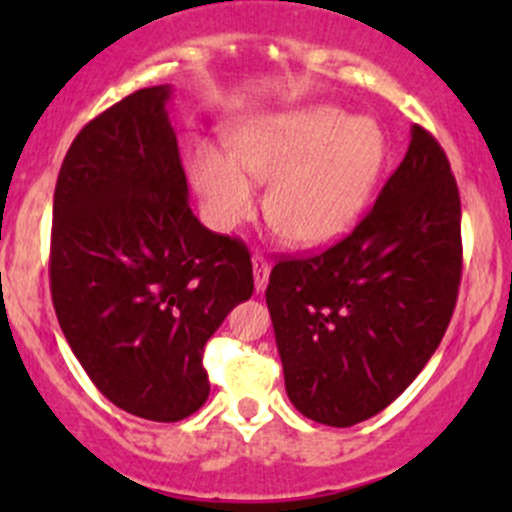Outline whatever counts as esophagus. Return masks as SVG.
Wrapping results in <instances>:
<instances>
[{
  "mask_svg": "<svg viewBox=\"0 0 512 512\" xmlns=\"http://www.w3.org/2000/svg\"><path fill=\"white\" fill-rule=\"evenodd\" d=\"M252 275H255V289L257 292H265L267 280H270V262L265 257L255 255L252 257Z\"/></svg>",
  "mask_w": 512,
  "mask_h": 512,
  "instance_id": "esophagus-1",
  "label": "esophagus"
}]
</instances>
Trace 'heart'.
Masks as SVG:
<instances>
[{"instance_id":"b5f03b06","label":"heart","mask_w":512,"mask_h":512,"mask_svg":"<svg viewBox=\"0 0 512 512\" xmlns=\"http://www.w3.org/2000/svg\"><path fill=\"white\" fill-rule=\"evenodd\" d=\"M389 141L379 121L309 103L237 126L230 156L198 146L190 178L205 215L232 230L255 213V185L270 183L265 215L289 245L314 250L354 230L384 173Z\"/></svg>"}]
</instances>
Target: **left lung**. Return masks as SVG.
<instances>
[{
    "label": "left lung",
    "mask_w": 512,
    "mask_h": 512,
    "mask_svg": "<svg viewBox=\"0 0 512 512\" xmlns=\"http://www.w3.org/2000/svg\"><path fill=\"white\" fill-rule=\"evenodd\" d=\"M461 285V198L421 126L352 235L280 260L267 307L294 409L347 428L384 411L441 344Z\"/></svg>",
    "instance_id": "8db88e82"
}]
</instances>
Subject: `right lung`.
Instances as JSON below:
<instances>
[{
	"label": "right lung",
	"mask_w": 512,
	"mask_h": 512,
	"mask_svg": "<svg viewBox=\"0 0 512 512\" xmlns=\"http://www.w3.org/2000/svg\"><path fill=\"white\" fill-rule=\"evenodd\" d=\"M170 86L126 96L81 128L54 190L51 299L96 389L148 421L210 394L203 352L252 297L250 252L188 205Z\"/></svg>",
	"instance_id": "add662e5"
}]
</instances>
